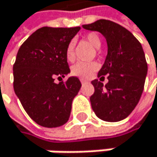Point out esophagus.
<instances>
[{"instance_id": "34e87169", "label": "esophagus", "mask_w": 157, "mask_h": 157, "mask_svg": "<svg viewBox=\"0 0 157 157\" xmlns=\"http://www.w3.org/2000/svg\"><path fill=\"white\" fill-rule=\"evenodd\" d=\"M80 81H81V83H82L83 85H84V84H87V83H88V81H87V80H85V79H81Z\"/></svg>"}]
</instances>
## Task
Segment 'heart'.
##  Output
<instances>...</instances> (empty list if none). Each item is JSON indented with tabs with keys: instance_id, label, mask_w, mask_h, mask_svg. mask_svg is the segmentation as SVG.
<instances>
[{
	"instance_id": "b5f03b06",
	"label": "heart",
	"mask_w": 157,
	"mask_h": 157,
	"mask_svg": "<svg viewBox=\"0 0 157 157\" xmlns=\"http://www.w3.org/2000/svg\"><path fill=\"white\" fill-rule=\"evenodd\" d=\"M85 38L92 47L98 49L101 46V39L95 33L87 34ZM66 58L68 61L74 59V42L71 41L66 48ZM99 69V65L96 62H78L71 68V74L77 76L81 79H87Z\"/></svg>"
}]
</instances>
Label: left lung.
<instances>
[{
  "label": "left lung",
  "instance_id": "1",
  "mask_svg": "<svg viewBox=\"0 0 157 157\" xmlns=\"http://www.w3.org/2000/svg\"><path fill=\"white\" fill-rule=\"evenodd\" d=\"M83 28L100 32L107 42V56L98 72L100 80L91 82L95 91L90 97L96 116L115 122L127 118L140 101L148 66L140 42L127 29L107 20L85 24ZM108 75L109 83L100 81Z\"/></svg>",
  "mask_w": 157,
  "mask_h": 157
}]
</instances>
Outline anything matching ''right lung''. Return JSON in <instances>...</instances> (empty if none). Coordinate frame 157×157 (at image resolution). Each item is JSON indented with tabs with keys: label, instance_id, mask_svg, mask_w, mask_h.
I'll use <instances>...</instances> for the list:
<instances>
[{
	"label": "right lung",
	"instance_id": "add662e5",
	"mask_svg": "<svg viewBox=\"0 0 157 157\" xmlns=\"http://www.w3.org/2000/svg\"><path fill=\"white\" fill-rule=\"evenodd\" d=\"M80 27H42L21 46L13 66L14 90L35 122L43 127H58L69 121L71 104L81 82L71 76L66 82L55 79L70 73L66 48Z\"/></svg>",
	"mask_w": 157,
	"mask_h": 157
}]
</instances>
